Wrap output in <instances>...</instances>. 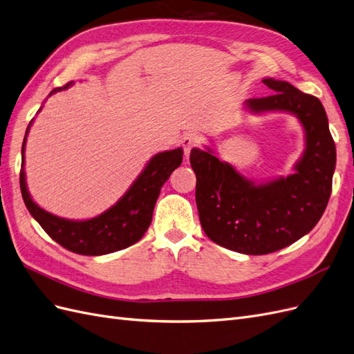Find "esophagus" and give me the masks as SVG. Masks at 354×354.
I'll return each mask as SVG.
<instances>
[{"mask_svg":"<svg viewBox=\"0 0 354 354\" xmlns=\"http://www.w3.org/2000/svg\"><path fill=\"white\" fill-rule=\"evenodd\" d=\"M201 143L199 140V136L195 134V133H186L183 136V138H181V146H183V151H185V155L187 156L190 153V151L194 147H198Z\"/></svg>","mask_w":354,"mask_h":354,"instance_id":"obj_1","label":"esophagus"}]
</instances>
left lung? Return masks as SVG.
Listing matches in <instances>:
<instances>
[{"label": "left lung", "mask_w": 354, "mask_h": 354, "mask_svg": "<svg viewBox=\"0 0 354 354\" xmlns=\"http://www.w3.org/2000/svg\"><path fill=\"white\" fill-rule=\"evenodd\" d=\"M273 94L248 99L254 113L283 111L303 124L306 151L295 173L255 185L211 149H192L196 205L207 236L224 248L248 255L279 251L312 230L328 205L335 169V143L324 104L286 81L266 78Z\"/></svg>", "instance_id": "8db88e82"}]
</instances>
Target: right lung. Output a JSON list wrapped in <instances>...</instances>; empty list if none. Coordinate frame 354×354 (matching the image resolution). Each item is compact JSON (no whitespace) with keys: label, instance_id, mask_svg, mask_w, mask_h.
Returning a JSON list of instances; mask_svg holds the SVG:
<instances>
[{"label":"right lung","instance_id":"obj_1","mask_svg":"<svg viewBox=\"0 0 354 354\" xmlns=\"http://www.w3.org/2000/svg\"><path fill=\"white\" fill-rule=\"evenodd\" d=\"M71 84L72 82H68L65 87L55 88L50 94L65 90ZM30 124L32 122H29L26 128L22 153L25 152L26 136ZM181 160H183L181 149L155 155L149 160L143 173L137 177L133 186L112 208L85 221H73L53 216L32 201L25 180V155L22 169H20V190H22L25 205L30 216L39 223V226L46 230L48 236L62 245L63 248L81 255L111 254L124 250L143 238L152 223V214L160 187L169 178L171 173L180 167Z\"/></svg>","mask_w":354,"mask_h":354}]
</instances>
